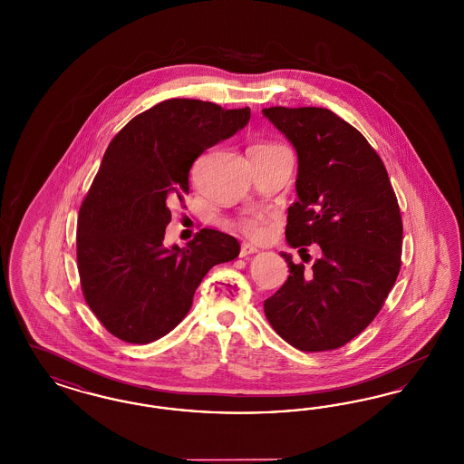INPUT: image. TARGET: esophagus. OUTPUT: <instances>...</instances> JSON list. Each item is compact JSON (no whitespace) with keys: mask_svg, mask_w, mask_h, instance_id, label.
<instances>
[{"mask_svg":"<svg viewBox=\"0 0 464 464\" xmlns=\"http://www.w3.org/2000/svg\"><path fill=\"white\" fill-rule=\"evenodd\" d=\"M257 252H259L257 246H254V245H250V243H243L240 248V257H248V256L257 254Z\"/></svg>","mask_w":464,"mask_h":464,"instance_id":"esophagus-1","label":"esophagus"}]
</instances>
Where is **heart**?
<instances>
[{"mask_svg":"<svg viewBox=\"0 0 464 464\" xmlns=\"http://www.w3.org/2000/svg\"><path fill=\"white\" fill-rule=\"evenodd\" d=\"M275 145H278V143H257L250 150L269 149ZM231 227L240 231L243 237H246L250 240H262L269 233V218L266 212H259V210L250 212L246 216H241L238 219H235L231 223Z\"/></svg>","mask_w":464,"mask_h":464,"instance_id":"obj_1","label":"heart"}]
</instances>
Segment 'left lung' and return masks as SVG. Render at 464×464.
<instances>
[{
	"mask_svg": "<svg viewBox=\"0 0 464 464\" xmlns=\"http://www.w3.org/2000/svg\"><path fill=\"white\" fill-rule=\"evenodd\" d=\"M262 113L297 150L298 200L288 207L286 240L300 250L317 243L323 252L309 271L281 254L290 276L264 313L298 351H334L370 326L401 271L399 202L376 150L334 111Z\"/></svg>",
	"mask_w": 464,
	"mask_h": 464,
	"instance_id": "1",
	"label": "left lung"
}]
</instances>
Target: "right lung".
<instances>
[{
    "instance_id": "obj_1",
    "label": "right lung",
    "mask_w": 464,
    "mask_h": 464,
    "mask_svg": "<svg viewBox=\"0 0 464 464\" xmlns=\"http://www.w3.org/2000/svg\"><path fill=\"white\" fill-rule=\"evenodd\" d=\"M250 109L172 98L115 134L79 208L77 269L86 304L109 334L150 343L188 314L205 275L238 257L240 243L200 229L179 248L162 245L170 205L189 193V169L205 150L246 126Z\"/></svg>"
}]
</instances>
